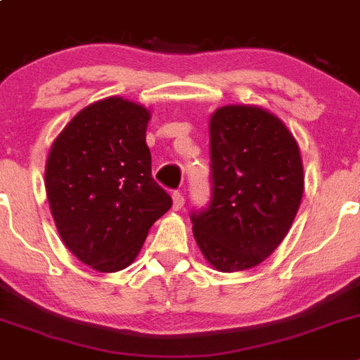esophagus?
Listing matches in <instances>:
<instances>
[{
    "label": "esophagus",
    "mask_w": 360,
    "mask_h": 360,
    "mask_svg": "<svg viewBox=\"0 0 360 360\" xmlns=\"http://www.w3.org/2000/svg\"><path fill=\"white\" fill-rule=\"evenodd\" d=\"M184 205V197L183 193H179V191H176V193L172 195V209L174 210H181Z\"/></svg>",
    "instance_id": "esophagus-1"
}]
</instances>
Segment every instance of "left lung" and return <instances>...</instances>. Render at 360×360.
Instances as JSON below:
<instances>
[{
	"instance_id": "1",
	"label": "left lung",
	"mask_w": 360,
	"mask_h": 360,
	"mask_svg": "<svg viewBox=\"0 0 360 360\" xmlns=\"http://www.w3.org/2000/svg\"><path fill=\"white\" fill-rule=\"evenodd\" d=\"M209 132L212 195L190 216L195 240L216 270H248L278 248L296 217L300 148L282 120L256 106L219 108Z\"/></svg>"
}]
</instances>
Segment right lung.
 Returning <instances> with one entry per match:
<instances>
[{
  "instance_id": "obj_1",
  "label": "right lung",
  "mask_w": 360,
  "mask_h": 360,
  "mask_svg": "<svg viewBox=\"0 0 360 360\" xmlns=\"http://www.w3.org/2000/svg\"><path fill=\"white\" fill-rule=\"evenodd\" d=\"M150 116L122 97L97 101L64 127L46 160V197L60 238L97 271L129 266L172 207L151 176Z\"/></svg>"
}]
</instances>
